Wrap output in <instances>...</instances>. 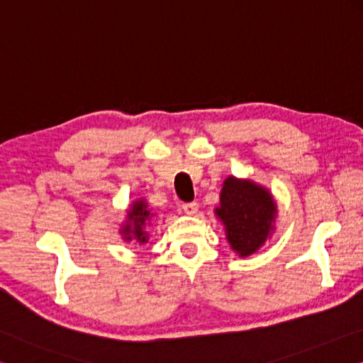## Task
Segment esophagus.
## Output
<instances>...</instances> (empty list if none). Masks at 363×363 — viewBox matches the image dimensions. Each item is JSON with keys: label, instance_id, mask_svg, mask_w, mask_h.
Returning a JSON list of instances; mask_svg holds the SVG:
<instances>
[{"label": "esophagus", "instance_id": "esophagus-1", "mask_svg": "<svg viewBox=\"0 0 363 363\" xmlns=\"http://www.w3.org/2000/svg\"><path fill=\"white\" fill-rule=\"evenodd\" d=\"M182 208L185 213L194 215V213H198V202H186V204L182 206Z\"/></svg>", "mask_w": 363, "mask_h": 363}]
</instances>
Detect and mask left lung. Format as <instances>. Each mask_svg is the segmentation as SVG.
Returning a JSON list of instances; mask_svg holds the SVG:
<instances>
[{
	"label": "left lung",
	"instance_id": "8db88e82",
	"mask_svg": "<svg viewBox=\"0 0 363 363\" xmlns=\"http://www.w3.org/2000/svg\"><path fill=\"white\" fill-rule=\"evenodd\" d=\"M277 206L268 189L252 180L228 177L215 215L225 226L226 239L239 257H249L274 231Z\"/></svg>",
	"mask_w": 363,
	"mask_h": 363
}]
</instances>
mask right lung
Returning a JSON list of instances; mask_svg holds the SVG:
<instances>
[{
    "label": "right lung",
    "instance_id": "1",
    "mask_svg": "<svg viewBox=\"0 0 363 363\" xmlns=\"http://www.w3.org/2000/svg\"><path fill=\"white\" fill-rule=\"evenodd\" d=\"M152 218V213L148 208L145 199H137L132 202L129 211H127V218L125 223L121 228V234H123V239L127 242H133L138 245H143L148 242L150 234L146 231V226L150 225Z\"/></svg>",
    "mask_w": 363,
    "mask_h": 363
}]
</instances>
